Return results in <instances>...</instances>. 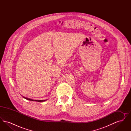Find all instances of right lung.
Returning <instances> with one entry per match:
<instances>
[{
	"label": "right lung",
	"instance_id": "right-lung-1",
	"mask_svg": "<svg viewBox=\"0 0 131 131\" xmlns=\"http://www.w3.org/2000/svg\"><path fill=\"white\" fill-rule=\"evenodd\" d=\"M23 98H25V99H26V100H29V101H36V102H44V101H46V100H32V99H29V98H26V97H24L23 96Z\"/></svg>",
	"mask_w": 131,
	"mask_h": 131
}]
</instances>
